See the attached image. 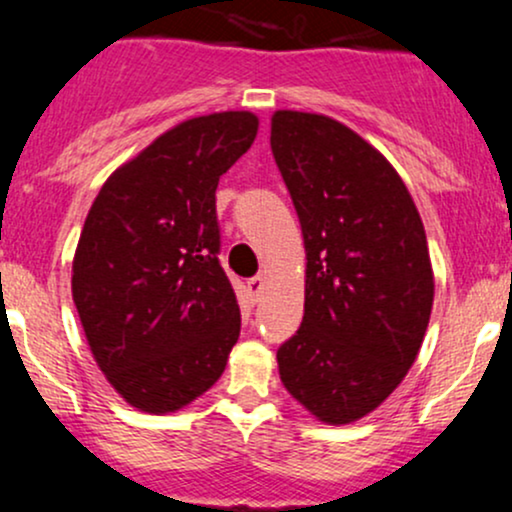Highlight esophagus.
Masks as SVG:
<instances>
[{
	"label": "esophagus",
	"instance_id": "34e87169",
	"mask_svg": "<svg viewBox=\"0 0 512 512\" xmlns=\"http://www.w3.org/2000/svg\"><path fill=\"white\" fill-rule=\"evenodd\" d=\"M264 291V276H252V279H248V293L252 301H257V298L262 296Z\"/></svg>",
	"mask_w": 512,
	"mask_h": 512
}]
</instances>
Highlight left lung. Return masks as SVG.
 Here are the masks:
<instances>
[{
    "mask_svg": "<svg viewBox=\"0 0 512 512\" xmlns=\"http://www.w3.org/2000/svg\"><path fill=\"white\" fill-rule=\"evenodd\" d=\"M269 142L308 260L303 322L276 351L281 383L322 424H354L424 344L436 291L424 223L392 163L342 122L276 110Z\"/></svg>",
    "mask_w": 512,
    "mask_h": 512,
    "instance_id": "obj_1",
    "label": "left lung"
}]
</instances>
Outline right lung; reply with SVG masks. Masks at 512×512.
I'll return each instance as SVG.
<instances>
[{
    "mask_svg": "<svg viewBox=\"0 0 512 512\" xmlns=\"http://www.w3.org/2000/svg\"><path fill=\"white\" fill-rule=\"evenodd\" d=\"M257 127L250 110L180 122L122 163L88 209L72 262L76 313L105 380L146 414L204 395L238 342L216 187Z\"/></svg>",
    "mask_w": 512,
    "mask_h": 512,
    "instance_id": "add662e5",
    "label": "right lung"
}]
</instances>
